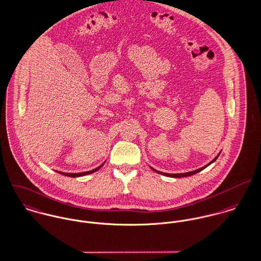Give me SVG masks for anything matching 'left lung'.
<instances>
[{"label": "left lung", "instance_id": "1", "mask_svg": "<svg viewBox=\"0 0 261 261\" xmlns=\"http://www.w3.org/2000/svg\"><path fill=\"white\" fill-rule=\"evenodd\" d=\"M221 154V153H220ZM220 154L214 159V160L212 161L210 164H212V163H214L215 161L218 159V157L220 156ZM210 164H207L206 166H204V167H202V168H200V169H198V170H196V171H192V172H188V173H182V174H166V173H162V172H159V171H156V170H154L153 168H151L152 170H154L155 172H157L158 174H162V175H164V176H168V177H174V178H181V177H188V176H192V175H195V174H197V173H199V172H201V170H203L205 167H207Z\"/></svg>", "mask_w": 261, "mask_h": 261}]
</instances>
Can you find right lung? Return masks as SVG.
Here are the masks:
<instances>
[{
  "instance_id": "obj_1",
  "label": "right lung",
  "mask_w": 261,
  "mask_h": 261,
  "mask_svg": "<svg viewBox=\"0 0 261 261\" xmlns=\"http://www.w3.org/2000/svg\"><path fill=\"white\" fill-rule=\"evenodd\" d=\"M103 164H104V163H103ZM103 164H102L101 166H99L98 168H96V169H94V170H91V171H88V172H83V173H61V172H59V173L64 175V176H67V177H72V178H74V177H81V176H85V175H88V174H91V173L96 172L97 170H99L101 167L103 166Z\"/></svg>"
}]
</instances>
